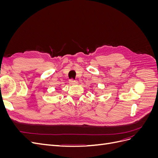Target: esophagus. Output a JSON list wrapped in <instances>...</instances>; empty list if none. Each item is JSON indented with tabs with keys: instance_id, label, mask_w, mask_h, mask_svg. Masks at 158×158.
I'll use <instances>...</instances> for the list:
<instances>
[{
	"instance_id": "34e87169",
	"label": "esophagus",
	"mask_w": 158,
	"mask_h": 158,
	"mask_svg": "<svg viewBox=\"0 0 158 158\" xmlns=\"http://www.w3.org/2000/svg\"><path fill=\"white\" fill-rule=\"evenodd\" d=\"M69 84H70V85H75V84H78V81L74 80L73 79H71V80H70V81H69Z\"/></svg>"
}]
</instances>
